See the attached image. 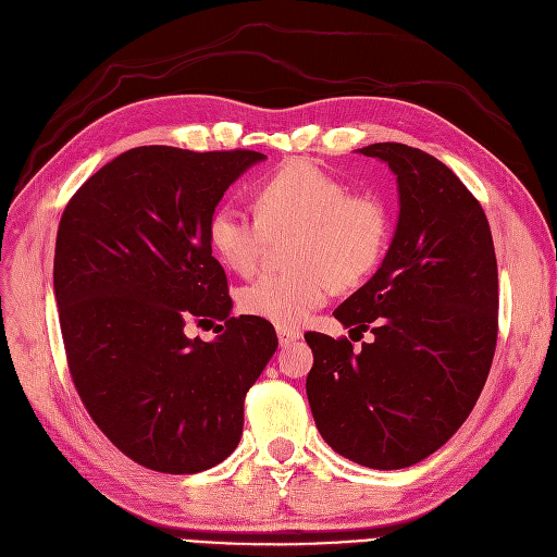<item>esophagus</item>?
<instances>
[{
    "label": "esophagus",
    "instance_id": "1",
    "mask_svg": "<svg viewBox=\"0 0 557 557\" xmlns=\"http://www.w3.org/2000/svg\"><path fill=\"white\" fill-rule=\"evenodd\" d=\"M277 339H280V346H289L296 339H300V331L298 327H277Z\"/></svg>",
    "mask_w": 557,
    "mask_h": 557
}]
</instances>
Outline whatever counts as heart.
Here are the masks:
<instances>
[{
	"label": "heart",
	"mask_w": 557,
	"mask_h": 557,
	"mask_svg": "<svg viewBox=\"0 0 557 557\" xmlns=\"http://www.w3.org/2000/svg\"><path fill=\"white\" fill-rule=\"evenodd\" d=\"M255 213L222 203L211 213L209 243L224 265L252 275L271 238L289 236L284 273L257 277L238 294L245 314L280 327L302 323L333 292L354 289L385 257L393 218L376 195L351 188L312 160H292L255 188Z\"/></svg>",
	"instance_id": "heart-1"
}]
</instances>
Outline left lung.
<instances>
[{
  "label": "left lung",
  "mask_w": 557,
  "mask_h": 557,
  "mask_svg": "<svg viewBox=\"0 0 557 557\" xmlns=\"http://www.w3.org/2000/svg\"><path fill=\"white\" fill-rule=\"evenodd\" d=\"M397 176L399 220L374 277L333 312L374 333H307L314 354L307 399L323 441L376 470L408 468L443 447L486 383L498 339V263L480 201L420 149H360Z\"/></svg>",
  "instance_id": "1"
}]
</instances>
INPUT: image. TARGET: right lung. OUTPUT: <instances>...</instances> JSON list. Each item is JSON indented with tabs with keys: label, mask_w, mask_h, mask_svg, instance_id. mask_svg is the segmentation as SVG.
Segmentation results:
<instances>
[{
	"label": "right lung",
	"mask_w": 557,
	"mask_h": 557,
	"mask_svg": "<svg viewBox=\"0 0 557 557\" xmlns=\"http://www.w3.org/2000/svg\"><path fill=\"white\" fill-rule=\"evenodd\" d=\"M265 156L137 147L66 203L54 247L61 337L82 404L135 463L190 475L224 461L243 401L277 348L273 323L232 317L209 218ZM224 320L213 343L184 323Z\"/></svg>",
	"instance_id": "right-lung-1"
}]
</instances>
